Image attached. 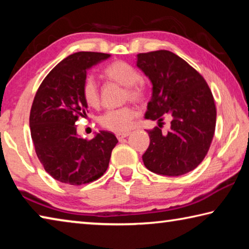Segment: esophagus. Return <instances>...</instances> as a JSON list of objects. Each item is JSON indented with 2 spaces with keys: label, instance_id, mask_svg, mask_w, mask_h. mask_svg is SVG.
I'll return each instance as SVG.
<instances>
[{
  "label": "esophagus",
  "instance_id": "1",
  "mask_svg": "<svg viewBox=\"0 0 249 249\" xmlns=\"http://www.w3.org/2000/svg\"><path fill=\"white\" fill-rule=\"evenodd\" d=\"M129 136V133H117L116 134V137L117 140H123V138Z\"/></svg>",
  "mask_w": 249,
  "mask_h": 249
}]
</instances>
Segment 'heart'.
I'll list each match as a JSON object with an SVG mask.
<instances>
[{"label":"heart","mask_w":249,"mask_h":249,"mask_svg":"<svg viewBox=\"0 0 249 249\" xmlns=\"http://www.w3.org/2000/svg\"><path fill=\"white\" fill-rule=\"evenodd\" d=\"M104 74L111 81H114L125 87L124 100L134 102H141L145 98V88L140 81L141 74L138 71L124 61H115L107 67ZM82 96L86 103L91 107H98L100 105V92L98 84L93 77H88L82 86ZM135 109L125 107L119 109H113L101 117L100 124L105 129L115 133H123L132 127L135 117Z\"/></svg>","instance_id":"1"}]
</instances>
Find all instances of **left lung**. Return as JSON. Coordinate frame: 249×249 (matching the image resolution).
Wrapping results in <instances>:
<instances>
[{"mask_svg": "<svg viewBox=\"0 0 249 249\" xmlns=\"http://www.w3.org/2000/svg\"><path fill=\"white\" fill-rule=\"evenodd\" d=\"M136 66L153 86L145 119L157 121L142 161L157 175L178 177L200 165L208 154L216 123V108L208 83L182 58L168 50L138 53ZM172 117L167 133L162 115Z\"/></svg>", "mask_w": 249, "mask_h": 249, "instance_id": "1", "label": "left lung"}]
</instances>
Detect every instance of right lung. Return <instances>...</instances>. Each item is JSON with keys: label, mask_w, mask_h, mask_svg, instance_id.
<instances>
[{"label": "right lung", "mask_w": 249, "mask_h": 249, "mask_svg": "<svg viewBox=\"0 0 249 249\" xmlns=\"http://www.w3.org/2000/svg\"><path fill=\"white\" fill-rule=\"evenodd\" d=\"M111 57L79 52L59 62L47 74L34 99L29 115L32 140L45 170L62 183L80 185L107 171L112 150L119 142L107 130L91 141L79 136L75 122L87 116L82 96L87 71Z\"/></svg>", "instance_id": "obj_1"}]
</instances>
